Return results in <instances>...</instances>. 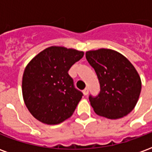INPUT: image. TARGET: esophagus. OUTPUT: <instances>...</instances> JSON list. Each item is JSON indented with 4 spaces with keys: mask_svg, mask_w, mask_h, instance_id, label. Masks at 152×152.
<instances>
[{
    "mask_svg": "<svg viewBox=\"0 0 152 152\" xmlns=\"http://www.w3.org/2000/svg\"><path fill=\"white\" fill-rule=\"evenodd\" d=\"M83 93H84L85 95H87V94H89V89H88V88H86V89L83 90Z\"/></svg>",
    "mask_w": 152,
    "mask_h": 152,
    "instance_id": "1",
    "label": "esophagus"
}]
</instances>
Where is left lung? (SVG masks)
<instances>
[{
    "label": "left lung",
    "mask_w": 152,
    "mask_h": 152,
    "mask_svg": "<svg viewBox=\"0 0 152 152\" xmlns=\"http://www.w3.org/2000/svg\"><path fill=\"white\" fill-rule=\"evenodd\" d=\"M86 57L100 84L99 94L89 97L96 114L118 119L133 111L140 95L142 83L132 63L120 53L108 49L88 51Z\"/></svg>",
    "instance_id": "left-lung-1"
}]
</instances>
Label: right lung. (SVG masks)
I'll list each match as a JSON object with an SVG mask.
<instances>
[{
    "instance_id": "1",
    "label": "right lung",
    "mask_w": 152,
    "mask_h": 152,
    "mask_svg": "<svg viewBox=\"0 0 152 152\" xmlns=\"http://www.w3.org/2000/svg\"><path fill=\"white\" fill-rule=\"evenodd\" d=\"M84 52L51 46L38 53L26 66L23 96L28 111L38 121L57 124L72 116L83 96L68 71Z\"/></svg>"
}]
</instances>
